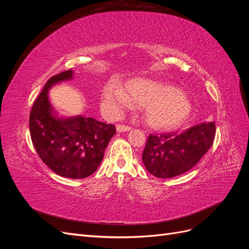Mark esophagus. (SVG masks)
Instances as JSON below:
<instances>
[{"label":"esophagus","instance_id":"obj_1","mask_svg":"<svg viewBox=\"0 0 249 249\" xmlns=\"http://www.w3.org/2000/svg\"><path fill=\"white\" fill-rule=\"evenodd\" d=\"M131 127L129 125H124V124H116V131L118 133H122V132H127L130 131Z\"/></svg>","mask_w":249,"mask_h":249}]
</instances>
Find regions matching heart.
<instances>
[{
	"instance_id": "b5f03b06",
	"label": "heart",
	"mask_w": 249,
	"mask_h": 249,
	"mask_svg": "<svg viewBox=\"0 0 249 249\" xmlns=\"http://www.w3.org/2000/svg\"><path fill=\"white\" fill-rule=\"evenodd\" d=\"M124 88L110 83L104 89L103 103L113 114L131 107L144 106L145 123L153 127L177 125L190 115L192 105L178 88L148 79L129 80Z\"/></svg>"
}]
</instances>
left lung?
Wrapping results in <instances>:
<instances>
[{
	"label": "left lung",
	"instance_id": "left-lung-1",
	"mask_svg": "<svg viewBox=\"0 0 249 249\" xmlns=\"http://www.w3.org/2000/svg\"><path fill=\"white\" fill-rule=\"evenodd\" d=\"M214 123L195 124L183 133L149 135L142 161L153 176L170 178L190 170L212 146Z\"/></svg>",
	"mask_w": 249,
	"mask_h": 249
}]
</instances>
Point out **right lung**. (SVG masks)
<instances>
[{"instance_id": "right-lung-1", "label": "right lung", "mask_w": 249, "mask_h": 249, "mask_svg": "<svg viewBox=\"0 0 249 249\" xmlns=\"http://www.w3.org/2000/svg\"><path fill=\"white\" fill-rule=\"evenodd\" d=\"M72 78L70 70L47 82L30 113L29 126L33 145L44 164L61 177L84 178L99 168L116 130L112 124L92 117L58 116L49 99L50 89Z\"/></svg>"}]
</instances>
